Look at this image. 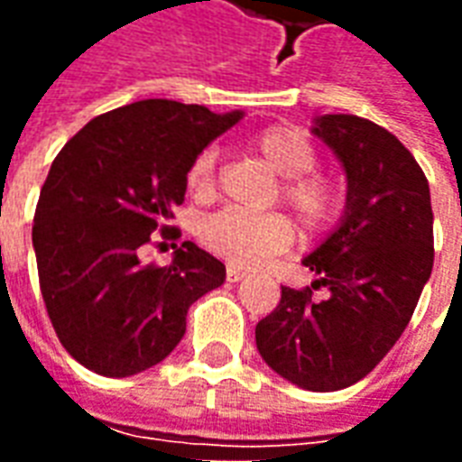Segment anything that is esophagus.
<instances>
[{
  "label": "esophagus",
  "instance_id": "1",
  "mask_svg": "<svg viewBox=\"0 0 462 462\" xmlns=\"http://www.w3.org/2000/svg\"><path fill=\"white\" fill-rule=\"evenodd\" d=\"M247 277V272L237 270V267H227V282H242Z\"/></svg>",
  "mask_w": 462,
  "mask_h": 462
}]
</instances>
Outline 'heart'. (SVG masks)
I'll list each match as a JSON object with an SVG mask.
<instances>
[{
	"label": "heart",
	"mask_w": 462,
	"mask_h": 462,
	"mask_svg": "<svg viewBox=\"0 0 462 462\" xmlns=\"http://www.w3.org/2000/svg\"><path fill=\"white\" fill-rule=\"evenodd\" d=\"M252 151L267 168L284 178L280 188L282 202L290 208L307 230L327 227L341 208L339 188L321 172H314L317 151L311 141L294 125H272L252 138ZM217 148H205L188 168V190L210 200L215 195ZM200 240L210 252L235 267H260L290 247L291 225L277 212L247 215L222 210L200 225Z\"/></svg>",
	"instance_id": "heart-1"
}]
</instances>
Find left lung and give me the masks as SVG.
<instances>
[{
    "label": "left lung",
    "mask_w": 462,
    "mask_h": 462,
    "mask_svg": "<svg viewBox=\"0 0 462 462\" xmlns=\"http://www.w3.org/2000/svg\"><path fill=\"white\" fill-rule=\"evenodd\" d=\"M311 133L346 172L339 225L301 260L330 294L319 302L310 287H282L254 339L294 386L339 391L374 371L413 317L433 270V210L426 175L393 133L346 114L317 116Z\"/></svg>",
    "instance_id": "left-lung-1"
}]
</instances>
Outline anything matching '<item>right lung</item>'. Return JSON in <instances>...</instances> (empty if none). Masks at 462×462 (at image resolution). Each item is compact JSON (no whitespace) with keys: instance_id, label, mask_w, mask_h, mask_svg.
<instances>
[{"instance_id":"obj_1","label":"right lung","mask_w":462,"mask_h":462,"mask_svg":"<svg viewBox=\"0 0 462 462\" xmlns=\"http://www.w3.org/2000/svg\"><path fill=\"white\" fill-rule=\"evenodd\" d=\"M242 111L148 98L96 116L51 162L32 242L56 337L101 376L161 364L185 334L192 301L225 282V264L182 242L168 267L143 264L152 232L175 237L188 168Z\"/></svg>"}]
</instances>
